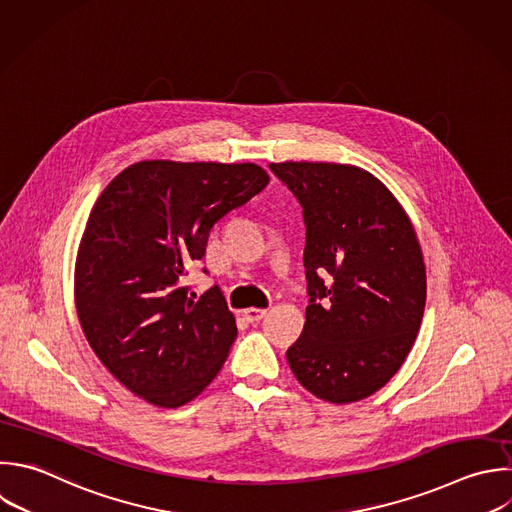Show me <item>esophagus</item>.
<instances>
[{
    "mask_svg": "<svg viewBox=\"0 0 512 512\" xmlns=\"http://www.w3.org/2000/svg\"><path fill=\"white\" fill-rule=\"evenodd\" d=\"M264 316H266V310H264V308H246V310H244V318H246L248 322H260Z\"/></svg>",
    "mask_w": 512,
    "mask_h": 512,
    "instance_id": "esophagus-1",
    "label": "esophagus"
}]
</instances>
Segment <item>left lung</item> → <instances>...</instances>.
Listing matches in <instances>:
<instances>
[{
    "mask_svg": "<svg viewBox=\"0 0 512 512\" xmlns=\"http://www.w3.org/2000/svg\"><path fill=\"white\" fill-rule=\"evenodd\" d=\"M302 206L306 324L286 350L298 382L346 404L380 390L420 330L426 270L416 232L366 170L328 162L270 164Z\"/></svg>",
    "mask_w": 512,
    "mask_h": 512,
    "instance_id": "1",
    "label": "left lung"
}]
</instances>
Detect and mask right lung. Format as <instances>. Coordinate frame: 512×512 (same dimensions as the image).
Returning <instances> with one entry per match:
<instances>
[{
	"label": "right lung",
	"instance_id": "add662e5",
	"mask_svg": "<svg viewBox=\"0 0 512 512\" xmlns=\"http://www.w3.org/2000/svg\"><path fill=\"white\" fill-rule=\"evenodd\" d=\"M268 182L256 164L144 160L94 204L76 260L78 318L102 364L146 402L182 406L226 362L238 328L220 286L194 300L182 278L212 226Z\"/></svg>",
	"mask_w": 512,
	"mask_h": 512
}]
</instances>
